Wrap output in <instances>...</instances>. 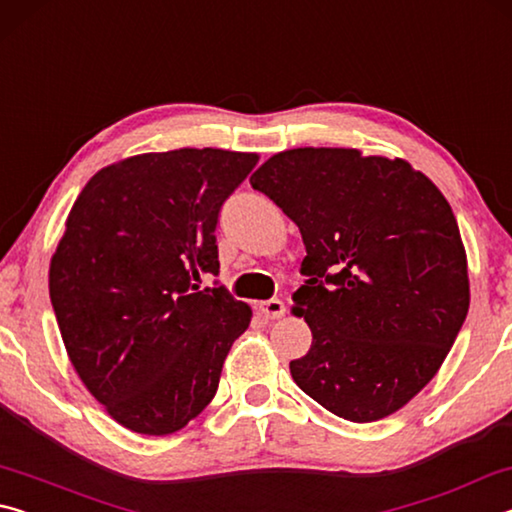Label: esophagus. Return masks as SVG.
<instances>
[{
	"label": "esophagus",
	"mask_w": 512,
	"mask_h": 512,
	"mask_svg": "<svg viewBox=\"0 0 512 512\" xmlns=\"http://www.w3.org/2000/svg\"><path fill=\"white\" fill-rule=\"evenodd\" d=\"M257 311H259V314H262L264 318L275 320V318H282V316H284V311H287V307H284L282 300L271 298V300L257 302Z\"/></svg>",
	"instance_id": "esophagus-1"
}]
</instances>
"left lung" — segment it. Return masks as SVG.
<instances>
[{"instance_id":"8db88e82","label":"left lung","mask_w":512,"mask_h":512,"mask_svg":"<svg viewBox=\"0 0 512 512\" xmlns=\"http://www.w3.org/2000/svg\"><path fill=\"white\" fill-rule=\"evenodd\" d=\"M250 185L307 248L293 314L314 341L289 363L293 381L350 422L400 411L443 366L470 309L447 198L402 158L325 146L271 155Z\"/></svg>"}]
</instances>
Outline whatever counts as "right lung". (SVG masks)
<instances>
[{"label":"right lung","instance_id":"add662e5","mask_svg":"<svg viewBox=\"0 0 512 512\" xmlns=\"http://www.w3.org/2000/svg\"><path fill=\"white\" fill-rule=\"evenodd\" d=\"M257 153H140L94 173L67 214L49 296L76 375L121 427L169 436L219 388L253 318L223 287L216 221Z\"/></svg>","mask_w":512,"mask_h":512}]
</instances>
